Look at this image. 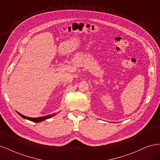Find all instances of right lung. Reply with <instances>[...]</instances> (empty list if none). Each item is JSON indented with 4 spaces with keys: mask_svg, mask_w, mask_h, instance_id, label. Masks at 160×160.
I'll use <instances>...</instances> for the list:
<instances>
[{
    "mask_svg": "<svg viewBox=\"0 0 160 160\" xmlns=\"http://www.w3.org/2000/svg\"><path fill=\"white\" fill-rule=\"evenodd\" d=\"M17 113L21 116V117L24 119H28V120H30L31 121V122H37V123H38V122H42V121L44 120H46L47 119H49L52 117H53V116L55 115V114H51V115H45V116H43V117H39V118H28V117H26V116L23 115L22 114H21L20 113L17 112Z\"/></svg>",
    "mask_w": 160,
    "mask_h": 160,
    "instance_id": "1",
    "label": "right lung"
}]
</instances>
